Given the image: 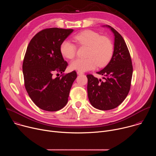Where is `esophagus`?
I'll use <instances>...</instances> for the list:
<instances>
[{
	"mask_svg": "<svg viewBox=\"0 0 156 156\" xmlns=\"http://www.w3.org/2000/svg\"><path fill=\"white\" fill-rule=\"evenodd\" d=\"M77 74L78 75H83L84 74V73L83 72H80V71H77Z\"/></svg>",
	"mask_w": 156,
	"mask_h": 156,
	"instance_id": "1",
	"label": "esophagus"
}]
</instances>
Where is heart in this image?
<instances>
[{
	"label": "heart",
	"mask_w": 156,
	"mask_h": 156,
	"mask_svg": "<svg viewBox=\"0 0 156 156\" xmlns=\"http://www.w3.org/2000/svg\"><path fill=\"white\" fill-rule=\"evenodd\" d=\"M75 41L80 46H88L86 58H76L71 62L72 70L86 72L94 69L98 65L103 66L110 60L114 52L112 41L93 30H84L73 36ZM61 54L65 57L72 59L76 52L75 44L69 40L63 41L60 47Z\"/></svg>",
	"instance_id": "obj_1"
}]
</instances>
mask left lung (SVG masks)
I'll return each instance as SVG.
<instances>
[{
	"label": "left lung",
	"instance_id": "8db88e82",
	"mask_svg": "<svg viewBox=\"0 0 156 156\" xmlns=\"http://www.w3.org/2000/svg\"><path fill=\"white\" fill-rule=\"evenodd\" d=\"M114 49L112 58L104 69L98 72L104 81L93 75H87V96L91 105L101 110L118 107L126 98L131 86L133 65L131 56L123 37L112 27Z\"/></svg>",
	"mask_w": 156,
	"mask_h": 156
}]
</instances>
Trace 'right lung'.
Here are the masks:
<instances>
[{
	"instance_id": "1",
	"label": "right lung",
	"mask_w": 156,
	"mask_h": 156,
	"mask_svg": "<svg viewBox=\"0 0 156 156\" xmlns=\"http://www.w3.org/2000/svg\"><path fill=\"white\" fill-rule=\"evenodd\" d=\"M73 31L72 29H44L28 44L23 62L25 86L33 102L44 110H59L68 102L76 72L73 71L55 78L52 75L54 72L62 73L68 65L60 47Z\"/></svg>"
}]
</instances>
